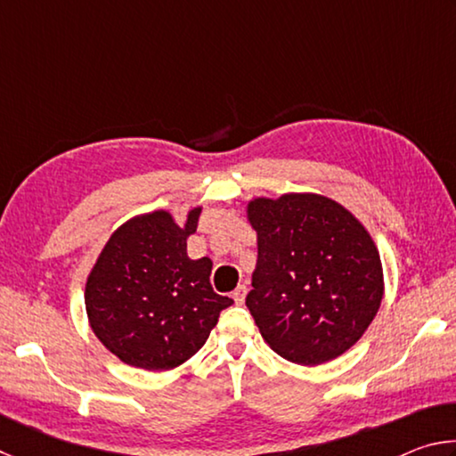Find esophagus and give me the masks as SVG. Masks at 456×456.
I'll return each instance as SVG.
<instances>
[{
  "instance_id": "34e87169",
  "label": "esophagus",
  "mask_w": 456,
  "mask_h": 456,
  "mask_svg": "<svg viewBox=\"0 0 456 456\" xmlns=\"http://www.w3.org/2000/svg\"><path fill=\"white\" fill-rule=\"evenodd\" d=\"M245 296H247V288H245V285H239V288L233 291L235 304H243L245 302Z\"/></svg>"
}]
</instances>
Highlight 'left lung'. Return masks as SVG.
<instances>
[{
	"label": "left lung",
	"instance_id": "obj_1",
	"mask_svg": "<svg viewBox=\"0 0 456 456\" xmlns=\"http://www.w3.org/2000/svg\"><path fill=\"white\" fill-rule=\"evenodd\" d=\"M245 215L257 233L245 304L269 348L302 366L348 352L384 297L380 253L368 229L318 192L256 197Z\"/></svg>",
	"mask_w": 456,
	"mask_h": 456
}]
</instances>
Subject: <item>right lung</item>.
<instances>
[{"label": "right lung", "instance_id": "1", "mask_svg": "<svg viewBox=\"0 0 456 456\" xmlns=\"http://www.w3.org/2000/svg\"><path fill=\"white\" fill-rule=\"evenodd\" d=\"M200 209H191L183 225L165 209L136 215L114 231L90 269L88 323L128 366L163 372L184 364L233 304L211 288L213 261L187 253Z\"/></svg>", "mask_w": 456, "mask_h": 456}]
</instances>
